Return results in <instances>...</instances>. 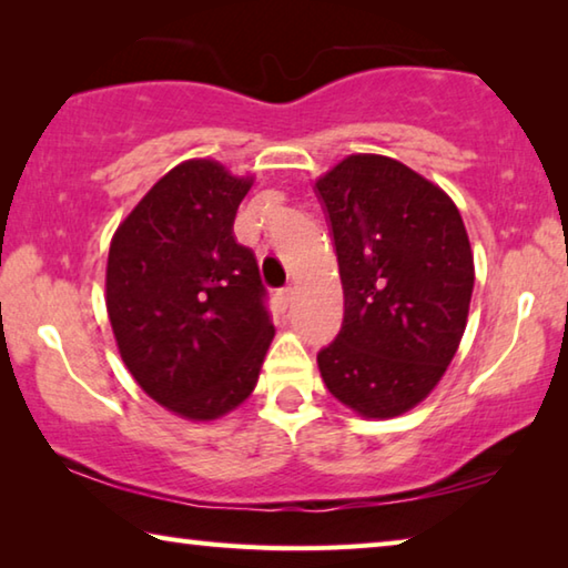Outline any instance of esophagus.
<instances>
[{
    "mask_svg": "<svg viewBox=\"0 0 568 568\" xmlns=\"http://www.w3.org/2000/svg\"><path fill=\"white\" fill-rule=\"evenodd\" d=\"M291 305H293V287H283V291L277 293V307L285 313Z\"/></svg>",
    "mask_w": 568,
    "mask_h": 568,
    "instance_id": "obj_1",
    "label": "esophagus"
}]
</instances>
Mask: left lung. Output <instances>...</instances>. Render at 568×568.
Returning <instances> with one entry per match:
<instances>
[{
    "label": "left lung",
    "instance_id": "1",
    "mask_svg": "<svg viewBox=\"0 0 568 568\" xmlns=\"http://www.w3.org/2000/svg\"><path fill=\"white\" fill-rule=\"evenodd\" d=\"M343 283V325L318 353L325 386L365 418H393L454 361L474 293L458 207L398 160L351 155L315 182Z\"/></svg>",
    "mask_w": 568,
    "mask_h": 568
}]
</instances>
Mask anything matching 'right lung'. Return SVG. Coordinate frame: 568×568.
Masks as SVG:
<instances>
[{
	"mask_svg": "<svg viewBox=\"0 0 568 568\" xmlns=\"http://www.w3.org/2000/svg\"><path fill=\"white\" fill-rule=\"evenodd\" d=\"M253 178L187 160L158 180L112 237L108 313L140 388L190 420L253 393L275 328L253 250L233 235Z\"/></svg>",
	"mask_w": 568,
	"mask_h": 568,
	"instance_id": "1",
	"label": "right lung"
}]
</instances>
